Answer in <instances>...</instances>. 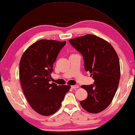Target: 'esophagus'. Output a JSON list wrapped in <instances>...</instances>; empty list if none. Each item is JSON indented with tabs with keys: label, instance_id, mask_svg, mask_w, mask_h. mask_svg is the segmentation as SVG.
Segmentation results:
<instances>
[{
	"label": "esophagus",
	"instance_id": "esophagus-1",
	"mask_svg": "<svg viewBox=\"0 0 135 135\" xmlns=\"http://www.w3.org/2000/svg\"><path fill=\"white\" fill-rule=\"evenodd\" d=\"M79 86L78 85V84H76V85H73V86H71V88L73 89H78L79 88Z\"/></svg>",
	"mask_w": 135,
	"mask_h": 135
}]
</instances>
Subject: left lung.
<instances>
[{
	"label": "left lung",
	"mask_w": 135,
	"mask_h": 135,
	"mask_svg": "<svg viewBox=\"0 0 135 135\" xmlns=\"http://www.w3.org/2000/svg\"><path fill=\"white\" fill-rule=\"evenodd\" d=\"M83 56L84 68L94 79V84L82 85L87 98L80 102L90 113H98L110 104L120 79V65L116 52L110 43L93 34L69 40Z\"/></svg>",
	"instance_id": "8db88e82"
}]
</instances>
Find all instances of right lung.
<instances>
[{
	"instance_id": "add662e5",
	"label": "right lung",
	"mask_w": 135,
	"mask_h": 135,
	"mask_svg": "<svg viewBox=\"0 0 135 135\" xmlns=\"http://www.w3.org/2000/svg\"><path fill=\"white\" fill-rule=\"evenodd\" d=\"M66 41L41 40L24 52L20 62V80L24 95L33 110L48 116L57 112L71 86L50 84L53 64Z\"/></svg>"
}]
</instances>
